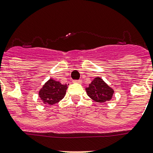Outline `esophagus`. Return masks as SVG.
I'll list each match as a JSON object with an SVG mask.
<instances>
[{
	"instance_id": "esophagus-1",
	"label": "esophagus",
	"mask_w": 153,
	"mask_h": 153,
	"mask_svg": "<svg viewBox=\"0 0 153 153\" xmlns=\"http://www.w3.org/2000/svg\"><path fill=\"white\" fill-rule=\"evenodd\" d=\"M74 83H76V84H81L82 80L81 79H76V80H74Z\"/></svg>"
}]
</instances>
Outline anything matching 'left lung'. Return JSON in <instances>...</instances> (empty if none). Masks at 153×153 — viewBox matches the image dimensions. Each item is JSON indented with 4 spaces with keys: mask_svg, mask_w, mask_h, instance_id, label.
<instances>
[{
    "mask_svg": "<svg viewBox=\"0 0 153 153\" xmlns=\"http://www.w3.org/2000/svg\"><path fill=\"white\" fill-rule=\"evenodd\" d=\"M86 92L91 99L103 103L112 99L114 91L103 79L96 77L92 80L89 87L86 88Z\"/></svg>",
    "mask_w": 153,
    "mask_h": 153,
    "instance_id": "8db88e82",
    "label": "left lung"
}]
</instances>
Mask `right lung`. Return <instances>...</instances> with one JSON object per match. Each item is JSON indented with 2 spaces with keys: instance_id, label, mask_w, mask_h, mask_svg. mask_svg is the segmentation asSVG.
Listing matches in <instances>:
<instances>
[{
  "instance_id": "add662e5",
  "label": "right lung",
  "mask_w": 153,
  "mask_h": 153,
  "mask_svg": "<svg viewBox=\"0 0 153 153\" xmlns=\"http://www.w3.org/2000/svg\"><path fill=\"white\" fill-rule=\"evenodd\" d=\"M67 88V84H62L60 82L50 79L39 91V97L44 104L52 105L65 97Z\"/></svg>"
}]
</instances>
